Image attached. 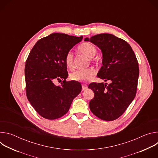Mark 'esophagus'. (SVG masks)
I'll use <instances>...</instances> for the list:
<instances>
[{
  "instance_id": "obj_1",
  "label": "esophagus",
  "mask_w": 158,
  "mask_h": 158,
  "mask_svg": "<svg viewBox=\"0 0 158 158\" xmlns=\"http://www.w3.org/2000/svg\"><path fill=\"white\" fill-rule=\"evenodd\" d=\"M82 90L84 91V90H85L87 89V85L86 84H82Z\"/></svg>"
}]
</instances>
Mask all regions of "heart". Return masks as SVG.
<instances>
[{"mask_svg":"<svg viewBox=\"0 0 158 158\" xmlns=\"http://www.w3.org/2000/svg\"><path fill=\"white\" fill-rule=\"evenodd\" d=\"M78 51L86 56L88 59H93L97 53L96 48L89 43L81 44L78 48ZM65 64L69 69L73 67V55L71 52H68L65 57ZM96 71L93 68H89L84 70L76 71L70 75L71 80L76 81H88L91 80L95 75Z\"/></svg>","mask_w":158,"mask_h":158,"instance_id":"obj_1","label":"heart"}]
</instances>
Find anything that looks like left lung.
<instances>
[{
	"label": "left lung",
	"instance_id": "1",
	"mask_svg": "<svg viewBox=\"0 0 158 158\" xmlns=\"http://www.w3.org/2000/svg\"><path fill=\"white\" fill-rule=\"evenodd\" d=\"M84 41L101 49L102 66L97 76L110 82L108 85L103 82L89 85L94 93L89 108L101 119L114 121L124 113L136 96L139 77L136 57L126 41L110 34L86 37Z\"/></svg>",
	"mask_w": 158,
	"mask_h": 158
}]
</instances>
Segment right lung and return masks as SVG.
<instances>
[{
  "instance_id": "right-lung-1",
  "label": "right lung",
  "mask_w": 158,
  "mask_h": 158,
  "mask_svg": "<svg viewBox=\"0 0 158 158\" xmlns=\"http://www.w3.org/2000/svg\"><path fill=\"white\" fill-rule=\"evenodd\" d=\"M54 33L39 40L32 49L25 66L26 94L42 117L58 119L65 114L73 99L81 92L80 82L65 81L68 77L65 57L82 39ZM63 80L57 86L56 80Z\"/></svg>"
}]
</instances>
